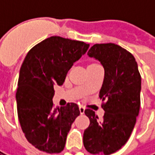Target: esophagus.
I'll list each match as a JSON object with an SVG mask.
<instances>
[{
	"mask_svg": "<svg viewBox=\"0 0 155 155\" xmlns=\"http://www.w3.org/2000/svg\"><path fill=\"white\" fill-rule=\"evenodd\" d=\"M79 109H80V112H81V114H84V106H82V105H80Z\"/></svg>",
	"mask_w": 155,
	"mask_h": 155,
	"instance_id": "1",
	"label": "esophagus"
}]
</instances>
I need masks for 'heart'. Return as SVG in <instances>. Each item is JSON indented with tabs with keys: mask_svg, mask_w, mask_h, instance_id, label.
<instances>
[{
	"mask_svg": "<svg viewBox=\"0 0 155 155\" xmlns=\"http://www.w3.org/2000/svg\"><path fill=\"white\" fill-rule=\"evenodd\" d=\"M93 64H94V63H93Z\"/></svg>",
	"mask_w": 155,
	"mask_h": 155,
	"instance_id": "obj_1",
	"label": "heart"
}]
</instances>
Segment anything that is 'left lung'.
Returning a JSON list of instances; mask_svg holds the SVG:
<instances>
[{
    "label": "left lung",
    "mask_w": 155,
    "mask_h": 155,
    "mask_svg": "<svg viewBox=\"0 0 155 155\" xmlns=\"http://www.w3.org/2000/svg\"><path fill=\"white\" fill-rule=\"evenodd\" d=\"M88 55L104 69L100 91L104 114L100 120L92 110H84L91 123L83 143L89 153L109 155L120 150L133 131L140 112L141 76L133 54L118 45L95 44Z\"/></svg>",
    "instance_id": "1"
}]
</instances>
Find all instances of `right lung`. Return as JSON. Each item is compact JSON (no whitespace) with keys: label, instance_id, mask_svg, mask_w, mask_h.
<instances>
[{"label":"right lung","instance_id":"obj_1","mask_svg":"<svg viewBox=\"0 0 155 155\" xmlns=\"http://www.w3.org/2000/svg\"><path fill=\"white\" fill-rule=\"evenodd\" d=\"M90 45L61 36H51L29 51L20 70L15 94L17 114L26 140L48 153L64 150L71 124L80 115L79 106L68 103L54 108L55 85L64 83L69 70Z\"/></svg>","mask_w":155,"mask_h":155}]
</instances>
